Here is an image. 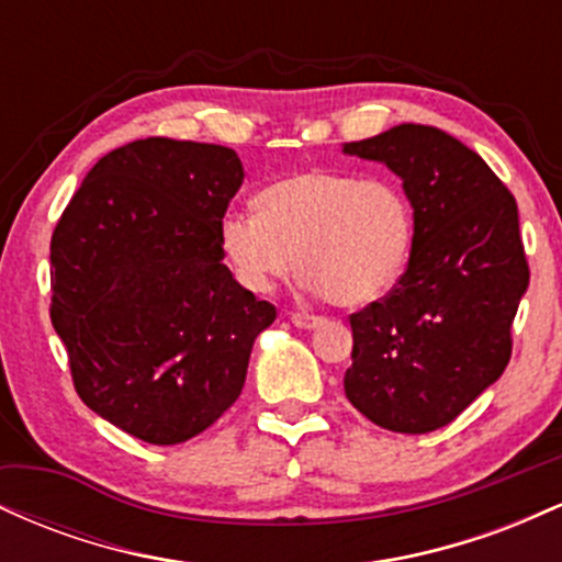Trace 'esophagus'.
<instances>
[{
    "label": "esophagus",
    "instance_id": "34e87169",
    "mask_svg": "<svg viewBox=\"0 0 562 562\" xmlns=\"http://www.w3.org/2000/svg\"><path fill=\"white\" fill-rule=\"evenodd\" d=\"M290 322H293L295 327H301V330H314V327H317L319 322H322V317H314V314H301V312H295L293 317H290Z\"/></svg>",
    "mask_w": 562,
    "mask_h": 562
}]
</instances>
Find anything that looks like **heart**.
I'll return each instance as SVG.
<instances>
[{
  "label": "heart",
  "mask_w": 562,
  "mask_h": 562,
  "mask_svg": "<svg viewBox=\"0 0 562 562\" xmlns=\"http://www.w3.org/2000/svg\"><path fill=\"white\" fill-rule=\"evenodd\" d=\"M256 214L218 222V243L243 288L269 293L301 272V288L338 306H364L402 280L415 214L402 187L362 173L308 169L274 179Z\"/></svg>",
  "instance_id": "obj_1"
}]
</instances>
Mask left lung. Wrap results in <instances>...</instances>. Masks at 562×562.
<instances>
[{
  "instance_id": "obj_1",
  "label": "left lung",
  "mask_w": 562,
  "mask_h": 562,
  "mask_svg": "<svg viewBox=\"0 0 562 562\" xmlns=\"http://www.w3.org/2000/svg\"><path fill=\"white\" fill-rule=\"evenodd\" d=\"M402 179L415 240L398 285L351 314L346 398L393 434L443 428L499 380L528 288L518 203L479 153L436 126L346 142Z\"/></svg>"
}]
</instances>
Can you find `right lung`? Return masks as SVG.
I'll return each mask as SVG.
<instances>
[{
    "label": "right lung",
    "mask_w": 562,
    "mask_h": 562,
    "mask_svg": "<svg viewBox=\"0 0 562 562\" xmlns=\"http://www.w3.org/2000/svg\"><path fill=\"white\" fill-rule=\"evenodd\" d=\"M243 179L229 147L137 139L97 160L55 227L49 314L76 391L156 447L203 434L237 402L277 317L218 243Z\"/></svg>",
    "instance_id": "1"
}]
</instances>
